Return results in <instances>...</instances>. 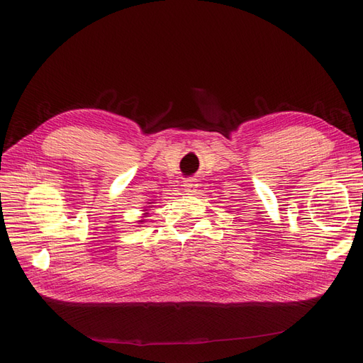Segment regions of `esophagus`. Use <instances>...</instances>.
<instances>
[{"label":"esophagus","instance_id":"1","mask_svg":"<svg viewBox=\"0 0 363 363\" xmlns=\"http://www.w3.org/2000/svg\"><path fill=\"white\" fill-rule=\"evenodd\" d=\"M183 188H184L186 194H194L196 191V183L194 179H188V180H184Z\"/></svg>","mask_w":363,"mask_h":363}]
</instances>
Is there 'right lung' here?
<instances>
[{"label":"right lung","mask_w":363,"mask_h":363,"mask_svg":"<svg viewBox=\"0 0 363 363\" xmlns=\"http://www.w3.org/2000/svg\"><path fill=\"white\" fill-rule=\"evenodd\" d=\"M150 204H151V203H150ZM142 215H144V218L148 215V207H145V213H142ZM142 223H145V219H139L138 224H142Z\"/></svg>","instance_id":"1"}]
</instances>
